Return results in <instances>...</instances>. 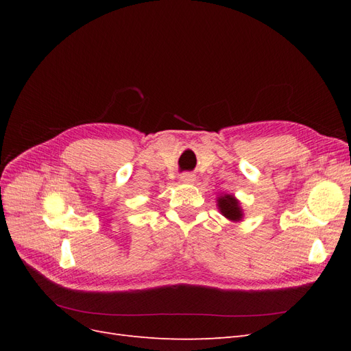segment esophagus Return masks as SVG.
I'll list each match as a JSON object with an SVG mask.
<instances>
[{"instance_id":"1","label":"esophagus","mask_w":351,"mask_h":351,"mask_svg":"<svg viewBox=\"0 0 351 351\" xmlns=\"http://www.w3.org/2000/svg\"><path fill=\"white\" fill-rule=\"evenodd\" d=\"M195 174L193 173H183L182 176H180V180H182L183 183H192L195 182Z\"/></svg>"}]
</instances>
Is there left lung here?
<instances>
[{
	"mask_svg": "<svg viewBox=\"0 0 351 351\" xmlns=\"http://www.w3.org/2000/svg\"><path fill=\"white\" fill-rule=\"evenodd\" d=\"M218 208L221 214L231 221H239L241 219V209L239 206V202L234 199V196L226 195L218 199Z\"/></svg>",
	"mask_w": 351,
	"mask_h": 351,
	"instance_id": "obj_1",
	"label": "left lung"
}]
</instances>
